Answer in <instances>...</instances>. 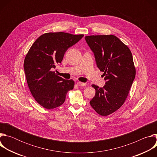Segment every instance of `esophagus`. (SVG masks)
<instances>
[{
	"mask_svg": "<svg viewBox=\"0 0 157 157\" xmlns=\"http://www.w3.org/2000/svg\"><path fill=\"white\" fill-rule=\"evenodd\" d=\"M77 84L79 86H86V83H84V82H77Z\"/></svg>",
	"mask_w": 157,
	"mask_h": 157,
	"instance_id": "34e87169",
	"label": "esophagus"
}]
</instances>
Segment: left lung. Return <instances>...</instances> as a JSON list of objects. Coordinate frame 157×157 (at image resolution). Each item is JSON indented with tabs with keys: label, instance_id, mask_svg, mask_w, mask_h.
I'll use <instances>...</instances> for the list:
<instances>
[{
	"label": "left lung",
	"instance_id": "8db88e82",
	"mask_svg": "<svg viewBox=\"0 0 157 157\" xmlns=\"http://www.w3.org/2000/svg\"><path fill=\"white\" fill-rule=\"evenodd\" d=\"M85 40L106 81L103 87L92 85L96 94L90 104L98 114L107 116L118 110L128 94L136 73L132 55L128 47L113 35L86 36Z\"/></svg>",
	"mask_w": 157,
	"mask_h": 157
}]
</instances>
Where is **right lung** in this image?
<instances>
[{
    "mask_svg": "<svg viewBox=\"0 0 157 157\" xmlns=\"http://www.w3.org/2000/svg\"><path fill=\"white\" fill-rule=\"evenodd\" d=\"M83 36L64 32L44 33L35 40L27 54L24 68L29 87L36 101L45 109L62 105L67 93L73 89V80L64 79L53 70L67 50Z\"/></svg>",
    "mask_w": 157,
    "mask_h": 157,
    "instance_id": "right-lung-1",
    "label": "right lung"
}]
</instances>
